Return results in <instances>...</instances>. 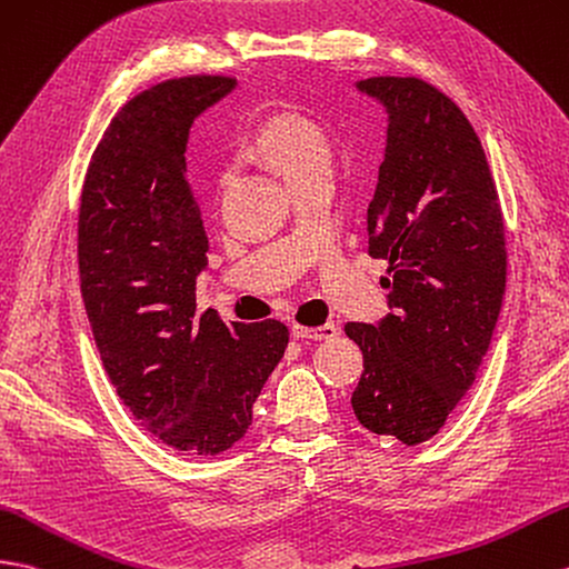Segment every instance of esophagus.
<instances>
[{"instance_id":"obj_1","label":"esophagus","mask_w":569,"mask_h":569,"mask_svg":"<svg viewBox=\"0 0 569 569\" xmlns=\"http://www.w3.org/2000/svg\"><path fill=\"white\" fill-rule=\"evenodd\" d=\"M293 332L296 339H312V341H325V339H335L339 335V327L335 322H327L320 327H302V325H293Z\"/></svg>"}]
</instances>
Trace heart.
<instances>
[{
    "instance_id": "obj_1",
    "label": "heart",
    "mask_w": 569,
    "mask_h": 569,
    "mask_svg": "<svg viewBox=\"0 0 569 569\" xmlns=\"http://www.w3.org/2000/svg\"><path fill=\"white\" fill-rule=\"evenodd\" d=\"M254 150L281 171L290 187L306 181L315 171L329 169V144L322 130L308 118L296 113H281L269 118L252 140ZM228 183V174L220 177Z\"/></svg>"
}]
</instances>
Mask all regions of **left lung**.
<instances>
[{"mask_svg": "<svg viewBox=\"0 0 569 569\" xmlns=\"http://www.w3.org/2000/svg\"><path fill=\"white\" fill-rule=\"evenodd\" d=\"M356 89L388 113L368 254L390 261V312L345 327L363 351L351 407L368 431L417 446L439 433L490 349L505 220L480 138L451 99L417 77H368Z\"/></svg>", "mask_w": 569, "mask_h": 569, "instance_id": "1", "label": "left lung"}]
</instances>
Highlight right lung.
I'll list each match as a JSON object with an SVG mask.
<instances>
[{"instance_id":"right-lung-1","label":"right lung","mask_w":569,"mask_h":569,"mask_svg":"<svg viewBox=\"0 0 569 569\" xmlns=\"http://www.w3.org/2000/svg\"><path fill=\"white\" fill-rule=\"evenodd\" d=\"M181 77L130 99L91 157L79 206V279L118 398L162 443L216 456L252 425L288 327L196 315L208 234L187 177L193 121L234 89Z\"/></svg>"}]
</instances>
